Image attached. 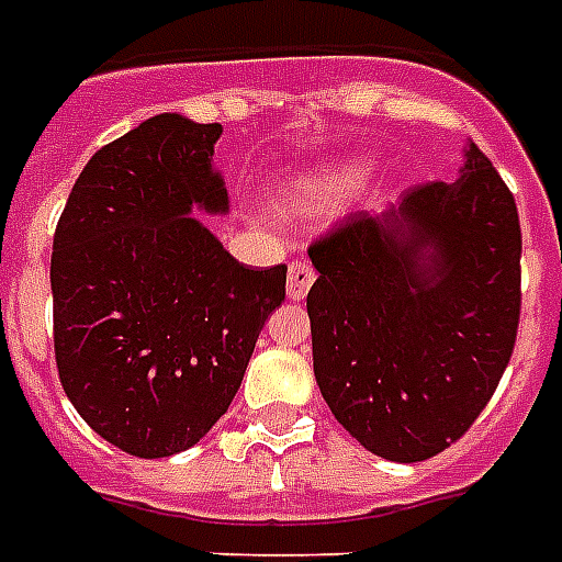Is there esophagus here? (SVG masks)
Returning <instances> with one entry per match:
<instances>
[{"mask_svg":"<svg viewBox=\"0 0 562 562\" xmlns=\"http://www.w3.org/2000/svg\"><path fill=\"white\" fill-rule=\"evenodd\" d=\"M315 268L308 262H291L289 265V297L303 300L308 294V289L315 285Z\"/></svg>","mask_w":562,"mask_h":562,"instance_id":"obj_1","label":"esophagus"}]
</instances>
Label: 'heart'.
I'll return each mask as SVG.
<instances>
[{
    "label": "heart",
    "instance_id": "obj_1",
    "mask_svg": "<svg viewBox=\"0 0 562 562\" xmlns=\"http://www.w3.org/2000/svg\"><path fill=\"white\" fill-rule=\"evenodd\" d=\"M364 175H368L364 162H344L338 169H324L321 175H312V178L291 180V187L285 189V203L294 212H303V215L333 210V206H338L356 192Z\"/></svg>",
    "mask_w": 562,
    "mask_h": 562
}]
</instances>
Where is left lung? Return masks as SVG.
I'll return each mask as SVG.
<instances>
[{
	"label": "left lung",
	"instance_id": "obj_1",
	"mask_svg": "<svg viewBox=\"0 0 562 562\" xmlns=\"http://www.w3.org/2000/svg\"><path fill=\"white\" fill-rule=\"evenodd\" d=\"M317 387L368 452L435 458L479 419L516 344L522 229L470 143L454 183L359 212L308 247Z\"/></svg>",
	"mask_w": 562,
	"mask_h": 562
}]
</instances>
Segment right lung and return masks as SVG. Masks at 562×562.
<instances>
[{
  "label": "right lung",
  "instance_id": "add662e5",
  "mask_svg": "<svg viewBox=\"0 0 562 562\" xmlns=\"http://www.w3.org/2000/svg\"><path fill=\"white\" fill-rule=\"evenodd\" d=\"M221 125L160 113L83 166L52 245L55 359L83 423L136 458L194 446L229 408L285 265L254 271L192 212L224 215Z\"/></svg>",
  "mask_w": 562,
  "mask_h": 562
}]
</instances>
